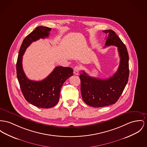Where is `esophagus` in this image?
<instances>
[{"instance_id": "obj_1", "label": "esophagus", "mask_w": 147, "mask_h": 147, "mask_svg": "<svg viewBox=\"0 0 147 147\" xmlns=\"http://www.w3.org/2000/svg\"><path fill=\"white\" fill-rule=\"evenodd\" d=\"M80 69V67H78V66H75V68L74 69V74L75 75H78V74H79Z\"/></svg>"}]
</instances>
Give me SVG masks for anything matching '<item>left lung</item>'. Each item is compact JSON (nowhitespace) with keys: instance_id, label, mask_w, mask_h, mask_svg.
I'll list each match as a JSON object with an SVG mask.
<instances>
[{"instance_id":"8db88e82","label":"left lung","mask_w":147,"mask_h":147,"mask_svg":"<svg viewBox=\"0 0 147 147\" xmlns=\"http://www.w3.org/2000/svg\"><path fill=\"white\" fill-rule=\"evenodd\" d=\"M103 32L108 35L105 46H117L120 59L117 72L107 79L92 78L82 71L80 78L82 100L95 108L114 104L123 92L129 75V55L125 45L113 30H105Z\"/></svg>"}]
</instances>
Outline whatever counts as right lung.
Masks as SVG:
<instances>
[{
    "instance_id": "obj_1",
    "label": "right lung",
    "mask_w": 147,
    "mask_h": 147,
    "mask_svg": "<svg viewBox=\"0 0 147 147\" xmlns=\"http://www.w3.org/2000/svg\"><path fill=\"white\" fill-rule=\"evenodd\" d=\"M51 28L39 26L23 40L20 47L16 68L20 88L26 100L39 108H53L59 102L61 87L65 81L73 75V69L56 67L49 75L39 81L30 80L26 76L22 67L23 56L27 47L40 38L49 37Z\"/></svg>"
}]
</instances>
